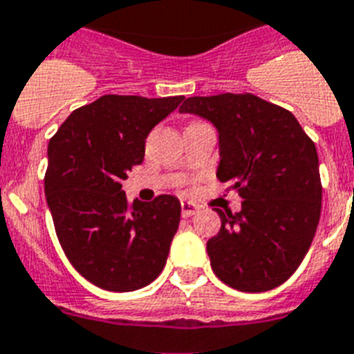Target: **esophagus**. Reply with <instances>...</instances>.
Returning <instances> with one entry per match:
<instances>
[{"mask_svg": "<svg viewBox=\"0 0 354 354\" xmlns=\"http://www.w3.org/2000/svg\"><path fill=\"white\" fill-rule=\"evenodd\" d=\"M200 210V207L192 201H182V216L183 218H191L196 212Z\"/></svg>", "mask_w": 354, "mask_h": 354, "instance_id": "34e87169", "label": "esophagus"}]
</instances>
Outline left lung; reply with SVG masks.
<instances>
[{"mask_svg":"<svg viewBox=\"0 0 354 354\" xmlns=\"http://www.w3.org/2000/svg\"><path fill=\"white\" fill-rule=\"evenodd\" d=\"M180 113L216 127V176L243 198L239 212L216 209L221 228L207 241L214 273L239 292L281 286L301 266L319 225L317 147L288 109L252 93L191 97Z\"/></svg>","mask_w":354,"mask_h":354,"instance_id":"left-lung-1","label":"left lung"}]
</instances>
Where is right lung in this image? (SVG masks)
<instances>
[{
    "mask_svg": "<svg viewBox=\"0 0 354 354\" xmlns=\"http://www.w3.org/2000/svg\"><path fill=\"white\" fill-rule=\"evenodd\" d=\"M185 97L104 95L62 122L48 144L44 194L73 268L108 292H133L162 273L182 205L176 196L129 203L122 180L145 138Z\"/></svg>",
    "mask_w": 354,
    "mask_h": 354,
    "instance_id": "1",
    "label": "right lung"
}]
</instances>
